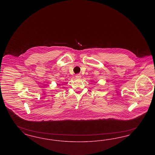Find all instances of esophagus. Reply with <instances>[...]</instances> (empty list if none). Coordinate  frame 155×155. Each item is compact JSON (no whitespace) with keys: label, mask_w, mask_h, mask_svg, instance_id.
<instances>
[{"label":"esophagus","mask_w":155,"mask_h":155,"mask_svg":"<svg viewBox=\"0 0 155 155\" xmlns=\"http://www.w3.org/2000/svg\"><path fill=\"white\" fill-rule=\"evenodd\" d=\"M75 78H76V79L80 80V79H81V75L80 74H77V75H75Z\"/></svg>","instance_id":"esophagus-1"}]
</instances>
